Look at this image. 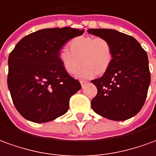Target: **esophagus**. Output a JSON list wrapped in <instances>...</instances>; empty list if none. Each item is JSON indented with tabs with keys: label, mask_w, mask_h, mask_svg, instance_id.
<instances>
[{
	"label": "esophagus",
	"mask_w": 156,
	"mask_h": 156,
	"mask_svg": "<svg viewBox=\"0 0 156 156\" xmlns=\"http://www.w3.org/2000/svg\"><path fill=\"white\" fill-rule=\"evenodd\" d=\"M80 85H81V87H85V86H86V85L87 84V81H85V80H80Z\"/></svg>",
	"instance_id": "obj_1"
}]
</instances>
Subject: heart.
<instances>
[{
    "instance_id": "heart-1",
    "label": "heart",
    "mask_w": 156,
    "mask_h": 156,
    "mask_svg": "<svg viewBox=\"0 0 156 156\" xmlns=\"http://www.w3.org/2000/svg\"><path fill=\"white\" fill-rule=\"evenodd\" d=\"M68 48H63L59 52L58 59L63 69L69 75L75 74L80 64L76 76L81 79L90 78L94 74L103 75L112 62V48L105 37H76L69 42Z\"/></svg>"
}]
</instances>
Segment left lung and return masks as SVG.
Listing matches in <instances>:
<instances>
[{
    "instance_id": "8db88e82",
    "label": "left lung",
    "mask_w": 156,
    "mask_h": 156,
    "mask_svg": "<svg viewBox=\"0 0 156 156\" xmlns=\"http://www.w3.org/2000/svg\"><path fill=\"white\" fill-rule=\"evenodd\" d=\"M88 34L105 37L112 45V62L101 78L91 80L98 94L91 108L101 117L123 121L141 110L151 84L146 52L133 37L113 29H88Z\"/></svg>"
}]
</instances>
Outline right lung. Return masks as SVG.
Here are the masks:
<instances>
[{
  "instance_id": "1",
  "label": "right lung",
  "mask_w": 156,
  "mask_h": 156,
  "mask_svg": "<svg viewBox=\"0 0 156 156\" xmlns=\"http://www.w3.org/2000/svg\"><path fill=\"white\" fill-rule=\"evenodd\" d=\"M83 34L69 27L41 29L22 38L10 53L7 85L24 119L46 122L68 111L81 86L63 69L58 55L67 41Z\"/></svg>"
}]
</instances>
